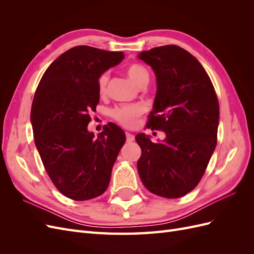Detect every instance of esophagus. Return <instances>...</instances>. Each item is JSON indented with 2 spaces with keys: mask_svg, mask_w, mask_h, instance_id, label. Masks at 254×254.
Listing matches in <instances>:
<instances>
[{
  "mask_svg": "<svg viewBox=\"0 0 254 254\" xmlns=\"http://www.w3.org/2000/svg\"><path fill=\"white\" fill-rule=\"evenodd\" d=\"M126 140H127V142H129V143L134 141V135L131 134V133H129V132H126Z\"/></svg>",
  "mask_w": 254,
  "mask_h": 254,
  "instance_id": "esophagus-1",
  "label": "esophagus"
}]
</instances>
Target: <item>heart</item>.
Wrapping results in <instances>:
<instances>
[{
  "instance_id": "1",
  "label": "heart",
  "mask_w": 254,
  "mask_h": 254,
  "mask_svg": "<svg viewBox=\"0 0 254 254\" xmlns=\"http://www.w3.org/2000/svg\"><path fill=\"white\" fill-rule=\"evenodd\" d=\"M126 73L128 77L131 79L137 87L143 84H147L149 81V73L146 68L139 64H131L126 68ZM109 75L107 73L102 74L97 80V90L98 93L103 95L107 91V84H108ZM141 114V109L136 106H125L115 108L111 115L119 124L125 127H132L135 124V120Z\"/></svg>"
}]
</instances>
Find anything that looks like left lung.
<instances>
[{
  "mask_svg": "<svg viewBox=\"0 0 254 254\" xmlns=\"http://www.w3.org/2000/svg\"><path fill=\"white\" fill-rule=\"evenodd\" d=\"M156 74L157 93L147 127L166 137L152 143L139 133L140 178L151 193L179 198L193 190L217 144L219 105L213 83L200 63L177 45L137 55Z\"/></svg>",
  "mask_w": 254,
  "mask_h": 254,
  "instance_id": "8db88e82",
  "label": "left lung"
}]
</instances>
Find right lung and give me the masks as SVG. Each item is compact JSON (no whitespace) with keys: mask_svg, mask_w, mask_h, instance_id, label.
<instances>
[{"mask_svg":"<svg viewBox=\"0 0 254 254\" xmlns=\"http://www.w3.org/2000/svg\"><path fill=\"white\" fill-rule=\"evenodd\" d=\"M123 52L78 45L60 55L44 72L30 111L36 147L61 194L82 201L102 195L125 132L110 123L94 139L90 112L99 102L97 80L124 59Z\"/></svg>","mask_w":254,"mask_h":254,"instance_id":"right-lung-1","label":"right lung"}]
</instances>
